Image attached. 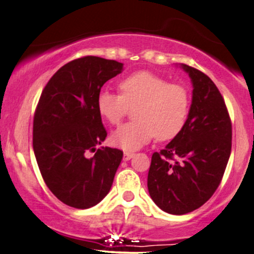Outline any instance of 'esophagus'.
<instances>
[{
	"instance_id": "34e87169",
	"label": "esophagus",
	"mask_w": 254,
	"mask_h": 254,
	"mask_svg": "<svg viewBox=\"0 0 254 254\" xmlns=\"http://www.w3.org/2000/svg\"><path fill=\"white\" fill-rule=\"evenodd\" d=\"M133 156H134L133 151H128V150H127V151H125V153H124V160H125V161L130 160Z\"/></svg>"
}]
</instances>
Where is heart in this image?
<instances>
[{
  "label": "heart",
  "instance_id": "obj_1",
  "mask_svg": "<svg viewBox=\"0 0 254 254\" xmlns=\"http://www.w3.org/2000/svg\"><path fill=\"white\" fill-rule=\"evenodd\" d=\"M119 93L103 90L97 97L99 114L111 125L121 120L135 109L134 121L112 134V143L125 150H136L153 137L170 141L186 127L191 98L186 86L173 84L149 71L134 72L119 84Z\"/></svg>",
  "mask_w": 254,
  "mask_h": 254
}]
</instances>
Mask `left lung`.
Segmentation results:
<instances>
[{
	"mask_svg": "<svg viewBox=\"0 0 254 254\" xmlns=\"http://www.w3.org/2000/svg\"><path fill=\"white\" fill-rule=\"evenodd\" d=\"M192 81L186 127L151 156L148 190L163 211L184 215L198 209L222 182L232 146V124L224 98L202 71L181 65Z\"/></svg>",
	"mask_w": 254,
	"mask_h": 254,
	"instance_id": "1",
	"label": "left lung"
}]
</instances>
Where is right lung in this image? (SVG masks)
<instances>
[{
	"instance_id": "right-lung-1",
	"label": "right lung",
	"mask_w": 254,
	"mask_h": 254,
	"mask_svg": "<svg viewBox=\"0 0 254 254\" xmlns=\"http://www.w3.org/2000/svg\"><path fill=\"white\" fill-rule=\"evenodd\" d=\"M123 65L95 56L74 59L52 75L36 107L32 146L39 171L51 192L75 209H88L110 192L123 160V150L97 149L107 136L97 97Z\"/></svg>"
}]
</instances>
